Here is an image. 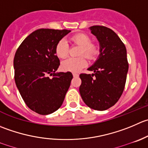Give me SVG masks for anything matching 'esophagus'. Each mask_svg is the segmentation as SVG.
I'll return each instance as SVG.
<instances>
[{
  "mask_svg": "<svg viewBox=\"0 0 148 148\" xmlns=\"http://www.w3.org/2000/svg\"><path fill=\"white\" fill-rule=\"evenodd\" d=\"M79 76L78 74H77V73H73V77H77Z\"/></svg>",
  "mask_w": 148,
  "mask_h": 148,
  "instance_id": "esophagus-1",
  "label": "esophagus"
}]
</instances>
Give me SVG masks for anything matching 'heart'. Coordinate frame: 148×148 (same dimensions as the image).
<instances>
[{
	"label": "heart",
	"mask_w": 148,
	"mask_h": 148,
	"mask_svg": "<svg viewBox=\"0 0 148 148\" xmlns=\"http://www.w3.org/2000/svg\"><path fill=\"white\" fill-rule=\"evenodd\" d=\"M71 41L75 45L80 46L79 56L84 55L88 59H93L98 53L97 45L91 42L90 36L84 33H78L73 35ZM69 47L65 40H61L56 46V54L58 58H64L68 56ZM87 66V61L84 56L69 58L61 63V69L65 71L78 72Z\"/></svg>",
	"instance_id": "1"
}]
</instances>
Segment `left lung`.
Segmentation results:
<instances>
[{
  "label": "left lung",
  "instance_id": "1",
  "mask_svg": "<svg viewBox=\"0 0 148 148\" xmlns=\"http://www.w3.org/2000/svg\"><path fill=\"white\" fill-rule=\"evenodd\" d=\"M90 29L100 44V54L88 68L94 74L79 75V92L90 108L105 110L117 103L124 91L129 69L127 49L112 29L103 26Z\"/></svg>",
  "mask_w": 148,
  "mask_h": 148
}]
</instances>
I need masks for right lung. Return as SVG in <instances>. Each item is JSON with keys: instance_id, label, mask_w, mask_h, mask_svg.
Wrapping results in <instances>:
<instances>
[{"instance_id": "obj_1", "label": "right lung", "mask_w": 148, "mask_h": 148, "mask_svg": "<svg viewBox=\"0 0 148 148\" xmlns=\"http://www.w3.org/2000/svg\"><path fill=\"white\" fill-rule=\"evenodd\" d=\"M70 30L40 29L27 36L14 59L16 85L24 103L41 115L55 112L62 105L72 74L56 72L60 65L56 44ZM49 75H52L50 78Z\"/></svg>"}]
</instances>
